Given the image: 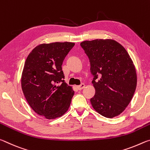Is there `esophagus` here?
<instances>
[{"label":"esophagus","instance_id":"1","mask_svg":"<svg viewBox=\"0 0 150 150\" xmlns=\"http://www.w3.org/2000/svg\"><path fill=\"white\" fill-rule=\"evenodd\" d=\"M85 84H83V83H82V84H81L80 85H78L77 87V89H78V90L81 91V90L83 89V88H85Z\"/></svg>","mask_w":150,"mask_h":150}]
</instances>
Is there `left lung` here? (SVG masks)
<instances>
[{
	"mask_svg": "<svg viewBox=\"0 0 150 150\" xmlns=\"http://www.w3.org/2000/svg\"><path fill=\"white\" fill-rule=\"evenodd\" d=\"M89 59L95 95L91 98L94 109L106 118L125 110L137 84L134 65L122 45L112 40H95L81 43Z\"/></svg>",
	"mask_w": 150,
	"mask_h": 150,
	"instance_id": "1",
	"label": "left lung"
}]
</instances>
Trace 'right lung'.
I'll list each match as a JSON object with an SVG mask.
<instances>
[{
  "mask_svg": "<svg viewBox=\"0 0 150 150\" xmlns=\"http://www.w3.org/2000/svg\"><path fill=\"white\" fill-rule=\"evenodd\" d=\"M75 45L55 42L38 45L30 52L22 75V88L29 105L47 119L60 117L67 112L74 91L65 83L62 65Z\"/></svg>",
  "mask_w": 150,
  "mask_h": 150,
  "instance_id": "right-lung-1",
  "label": "right lung"
}]
</instances>
